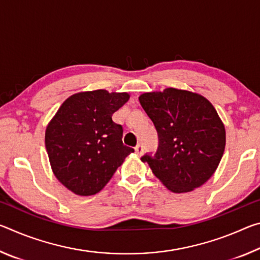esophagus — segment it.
I'll return each instance as SVG.
<instances>
[{"label":"esophagus","instance_id":"esophagus-1","mask_svg":"<svg viewBox=\"0 0 260 260\" xmlns=\"http://www.w3.org/2000/svg\"><path fill=\"white\" fill-rule=\"evenodd\" d=\"M143 151H144V149H143V146H142V144H138V146L135 147V153H136V155L142 156Z\"/></svg>","mask_w":260,"mask_h":260}]
</instances>
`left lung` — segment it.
Segmentation results:
<instances>
[{
    "mask_svg": "<svg viewBox=\"0 0 260 260\" xmlns=\"http://www.w3.org/2000/svg\"><path fill=\"white\" fill-rule=\"evenodd\" d=\"M139 101L159 138L156 155L141 160L175 193L204 184L217 170L226 146L225 126L210 101L177 88L144 93Z\"/></svg>",
    "mask_w": 260,
    "mask_h": 260,
    "instance_id": "obj_1",
    "label": "left lung"
}]
</instances>
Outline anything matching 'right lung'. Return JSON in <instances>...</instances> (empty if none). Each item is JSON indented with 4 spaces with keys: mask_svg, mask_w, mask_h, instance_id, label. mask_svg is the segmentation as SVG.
I'll return each mask as SVG.
<instances>
[{
    "mask_svg": "<svg viewBox=\"0 0 260 260\" xmlns=\"http://www.w3.org/2000/svg\"><path fill=\"white\" fill-rule=\"evenodd\" d=\"M129 100L128 93L105 89L70 96L49 121L45 135L57 180L79 196L102 190L134 149L122 143V127L112 114Z\"/></svg>",
    "mask_w": 260,
    "mask_h": 260,
    "instance_id": "add662e5",
    "label": "right lung"
}]
</instances>
